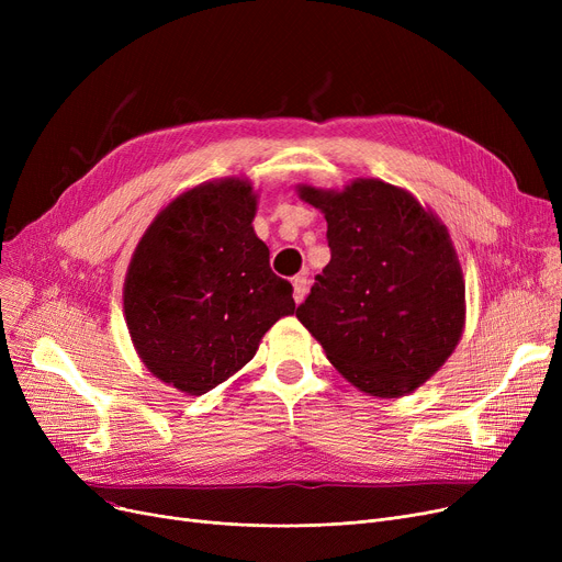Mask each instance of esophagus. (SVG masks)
I'll use <instances>...</instances> for the list:
<instances>
[{
	"mask_svg": "<svg viewBox=\"0 0 562 562\" xmlns=\"http://www.w3.org/2000/svg\"><path fill=\"white\" fill-rule=\"evenodd\" d=\"M291 284H293V301L296 303H303V299H305V293H307V276H296L291 280Z\"/></svg>",
	"mask_w": 562,
	"mask_h": 562,
	"instance_id": "esophagus-1",
	"label": "esophagus"
}]
</instances>
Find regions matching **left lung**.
I'll return each mask as SVG.
<instances>
[{"mask_svg":"<svg viewBox=\"0 0 562 562\" xmlns=\"http://www.w3.org/2000/svg\"><path fill=\"white\" fill-rule=\"evenodd\" d=\"M326 214L330 263L296 316L339 373L371 396L417 390L456 350L464 280L449 232L407 191L358 180L301 187Z\"/></svg>","mask_w":562,"mask_h":562,"instance_id":"left-lung-1","label":"left lung"}]
</instances>
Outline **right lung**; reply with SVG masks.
Returning <instances> with one entry per match:
<instances>
[{"label": "right lung", "mask_w": 562, "mask_h": 562, "mask_svg": "<svg viewBox=\"0 0 562 562\" xmlns=\"http://www.w3.org/2000/svg\"><path fill=\"white\" fill-rule=\"evenodd\" d=\"M255 210L244 180L200 184L166 206L132 257V341L147 369L191 396L250 362L263 333L296 312L252 229Z\"/></svg>", "instance_id": "obj_1"}]
</instances>
